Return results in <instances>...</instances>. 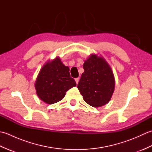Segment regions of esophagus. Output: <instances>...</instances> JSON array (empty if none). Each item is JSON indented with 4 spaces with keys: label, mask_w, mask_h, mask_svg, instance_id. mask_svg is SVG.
I'll return each instance as SVG.
<instances>
[{
    "label": "esophagus",
    "mask_w": 152,
    "mask_h": 152,
    "mask_svg": "<svg viewBox=\"0 0 152 152\" xmlns=\"http://www.w3.org/2000/svg\"><path fill=\"white\" fill-rule=\"evenodd\" d=\"M75 81H76V82L77 84H78V82H79V78H75Z\"/></svg>",
    "instance_id": "esophagus-1"
}]
</instances>
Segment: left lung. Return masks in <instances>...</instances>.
I'll return each instance as SVG.
<instances>
[{"mask_svg":"<svg viewBox=\"0 0 152 152\" xmlns=\"http://www.w3.org/2000/svg\"><path fill=\"white\" fill-rule=\"evenodd\" d=\"M78 89L84 101L95 108L110 101L115 89V78L110 64L104 57L91 54L83 64Z\"/></svg>","mask_w":152,"mask_h":152,"instance_id":"8db88e82","label":"left lung"}]
</instances>
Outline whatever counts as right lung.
<instances>
[{
	"label": "right lung",
	"instance_id": "1",
	"mask_svg": "<svg viewBox=\"0 0 152 152\" xmlns=\"http://www.w3.org/2000/svg\"><path fill=\"white\" fill-rule=\"evenodd\" d=\"M76 86L69 66L64 65L59 57L44 64L34 83L38 98L49 104L61 101L68 90Z\"/></svg>",
	"mask_w": 152,
	"mask_h": 152
}]
</instances>
